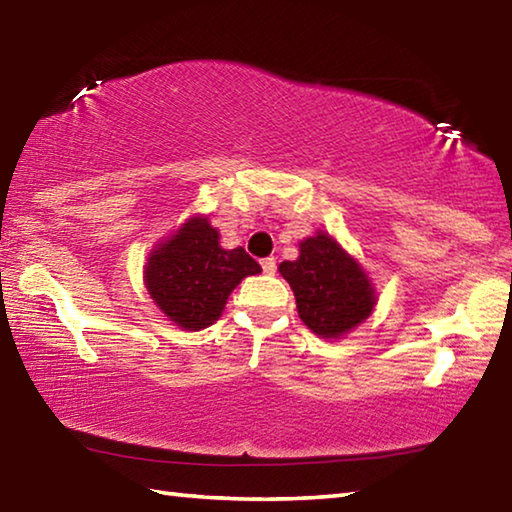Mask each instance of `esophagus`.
<instances>
[{"mask_svg":"<svg viewBox=\"0 0 512 512\" xmlns=\"http://www.w3.org/2000/svg\"><path fill=\"white\" fill-rule=\"evenodd\" d=\"M262 271H264L266 275H275V271H277V264H275V259H273V257H266V259H262Z\"/></svg>","mask_w":512,"mask_h":512,"instance_id":"esophagus-1","label":"esophagus"}]
</instances>
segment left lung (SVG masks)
<instances>
[{
    "mask_svg": "<svg viewBox=\"0 0 512 512\" xmlns=\"http://www.w3.org/2000/svg\"><path fill=\"white\" fill-rule=\"evenodd\" d=\"M277 271L293 289L300 320L320 339H343L375 311L377 291L366 268L323 230L302 239L298 259Z\"/></svg>",
    "mask_w": 512,
    "mask_h": 512,
    "instance_id": "left-lung-1",
    "label": "left lung"
}]
</instances>
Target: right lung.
I'll return each instance as SVG.
<instances>
[{
	"mask_svg": "<svg viewBox=\"0 0 512 512\" xmlns=\"http://www.w3.org/2000/svg\"><path fill=\"white\" fill-rule=\"evenodd\" d=\"M219 239L210 219L194 214L146 257V291L167 320L187 332L214 325L237 284L262 273L244 248L225 250Z\"/></svg>",
	"mask_w": 512,
	"mask_h": 512,
	"instance_id": "add662e5",
	"label": "right lung"
}]
</instances>
